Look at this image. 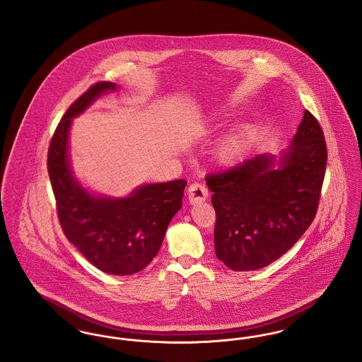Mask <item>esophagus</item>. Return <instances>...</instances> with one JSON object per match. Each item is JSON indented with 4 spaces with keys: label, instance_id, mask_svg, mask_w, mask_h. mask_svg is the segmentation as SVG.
I'll return each instance as SVG.
<instances>
[{
    "label": "esophagus",
    "instance_id": "34e87169",
    "mask_svg": "<svg viewBox=\"0 0 362 362\" xmlns=\"http://www.w3.org/2000/svg\"><path fill=\"white\" fill-rule=\"evenodd\" d=\"M209 195V191L205 185L199 183V182H194L191 183L189 187V201L191 204H197L201 201H205Z\"/></svg>",
    "mask_w": 362,
    "mask_h": 362
}]
</instances>
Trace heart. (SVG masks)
I'll return each mask as SVG.
<instances>
[{
    "label": "heart",
    "mask_w": 362,
    "mask_h": 362,
    "mask_svg": "<svg viewBox=\"0 0 362 362\" xmlns=\"http://www.w3.org/2000/svg\"><path fill=\"white\" fill-rule=\"evenodd\" d=\"M248 145V138L244 132H239L228 138L220 149V160L224 164H235L240 161L245 153Z\"/></svg>",
    "instance_id": "1"
}]
</instances>
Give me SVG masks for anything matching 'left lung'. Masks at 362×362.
I'll list each match as a JSON object with an SVG mask.
<instances>
[{"instance_id": "obj_1", "label": "left lung", "mask_w": 362, "mask_h": 362, "mask_svg": "<svg viewBox=\"0 0 362 362\" xmlns=\"http://www.w3.org/2000/svg\"><path fill=\"white\" fill-rule=\"evenodd\" d=\"M326 165L323 129L305 110L281 168H273L274 157L258 155L207 173L217 258L233 272L259 270L281 258L316 216Z\"/></svg>"}]
</instances>
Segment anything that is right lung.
<instances>
[{"label":"right lung","mask_w":362,"mask_h":362,"mask_svg":"<svg viewBox=\"0 0 362 362\" xmlns=\"http://www.w3.org/2000/svg\"><path fill=\"white\" fill-rule=\"evenodd\" d=\"M115 88L110 81L96 83L71 103L52 134L47 171L58 220L68 240L104 273L132 276L157 255L167 226L182 207L187 182L145 185L127 198L111 199L89 195L74 180L68 160L71 118L100 93Z\"/></svg>","instance_id":"right-lung-1"}]
</instances>
